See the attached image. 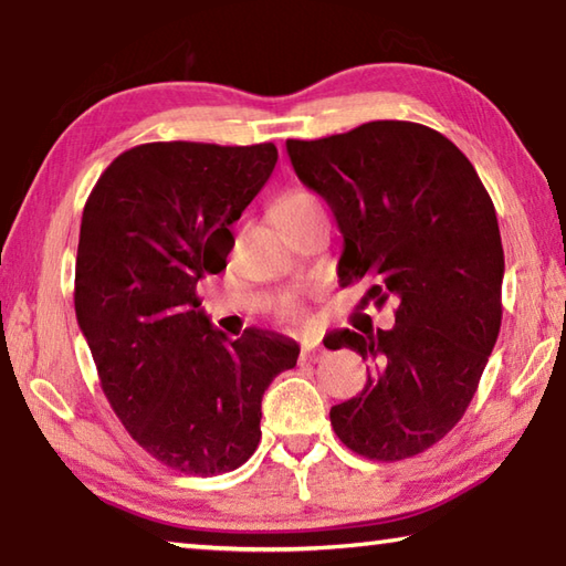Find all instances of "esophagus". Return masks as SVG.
Returning <instances> with one entry per match:
<instances>
[{
    "label": "esophagus",
    "instance_id": "obj_1",
    "mask_svg": "<svg viewBox=\"0 0 566 566\" xmlns=\"http://www.w3.org/2000/svg\"><path fill=\"white\" fill-rule=\"evenodd\" d=\"M322 349L312 347V344H306V347H302V359H319Z\"/></svg>",
    "mask_w": 566,
    "mask_h": 566
}]
</instances>
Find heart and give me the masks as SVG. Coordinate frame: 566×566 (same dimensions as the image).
<instances>
[{
	"label": "heart",
	"mask_w": 566,
	"mask_h": 566,
	"mask_svg": "<svg viewBox=\"0 0 566 566\" xmlns=\"http://www.w3.org/2000/svg\"><path fill=\"white\" fill-rule=\"evenodd\" d=\"M314 209H322L317 197L312 195V191H304V189H292L286 191V195L280 199V202L274 205V219L276 222H290L294 217H302L306 212H314ZM282 319L286 322H300L304 317V310L294 300L286 302L282 306Z\"/></svg>",
	"instance_id": "b5f03b06"
}]
</instances>
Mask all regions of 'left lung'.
I'll return each instance as SVG.
<instances>
[{"label":"left lung","instance_id":"obj_1","mask_svg":"<svg viewBox=\"0 0 566 566\" xmlns=\"http://www.w3.org/2000/svg\"><path fill=\"white\" fill-rule=\"evenodd\" d=\"M302 185L329 205L344 237V284L375 280L399 302L391 329L329 334L367 359V385L332 407L352 452L399 462L437 444L472 401L500 337L504 249L490 195L444 134L367 122L347 134L286 139Z\"/></svg>","mask_w":566,"mask_h":566}]
</instances>
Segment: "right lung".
<instances>
[{"label":"right lung","instance_id":"right-lung-1","mask_svg":"<svg viewBox=\"0 0 566 566\" xmlns=\"http://www.w3.org/2000/svg\"><path fill=\"white\" fill-rule=\"evenodd\" d=\"M276 165L272 142H151L104 169L84 205L76 322L114 415L134 442L181 474L242 467L260 444L262 397L300 344L262 329L239 339L199 310L234 224Z\"/></svg>","mask_w":566,"mask_h":566}]
</instances>
